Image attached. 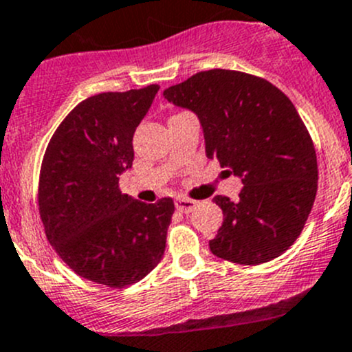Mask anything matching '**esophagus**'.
Listing matches in <instances>:
<instances>
[{"label": "esophagus", "instance_id": "esophagus-1", "mask_svg": "<svg viewBox=\"0 0 352 352\" xmlns=\"http://www.w3.org/2000/svg\"><path fill=\"white\" fill-rule=\"evenodd\" d=\"M174 206H176V209L179 210V212H192L193 209L197 207V202L192 199H185V197H179V199L174 200Z\"/></svg>", "mask_w": 352, "mask_h": 352}]
</instances>
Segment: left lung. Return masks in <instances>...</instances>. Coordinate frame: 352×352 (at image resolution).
<instances>
[{
    "instance_id": "obj_1",
    "label": "left lung",
    "mask_w": 352,
    "mask_h": 352,
    "mask_svg": "<svg viewBox=\"0 0 352 352\" xmlns=\"http://www.w3.org/2000/svg\"><path fill=\"white\" fill-rule=\"evenodd\" d=\"M164 98L199 116L207 157L242 178L236 200L214 197L223 209L209 242L214 256L245 266L282 256L318 188L313 140L289 96L252 74L212 69L167 88Z\"/></svg>"
}]
</instances>
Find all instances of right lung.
<instances>
[{
  "instance_id": "right-lung-1",
  "label": "right lung",
  "mask_w": 352,
  "mask_h": 352,
  "mask_svg": "<svg viewBox=\"0 0 352 352\" xmlns=\"http://www.w3.org/2000/svg\"><path fill=\"white\" fill-rule=\"evenodd\" d=\"M159 85L89 96L53 133L39 170L46 239L82 278L112 289L140 282L166 250L173 199L122 195L119 174L135 159L133 135Z\"/></svg>"
}]
</instances>
